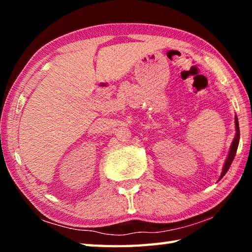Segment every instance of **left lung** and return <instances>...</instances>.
I'll list each match as a JSON object with an SVG mask.
<instances>
[{
    "label": "left lung",
    "mask_w": 252,
    "mask_h": 252,
    "mask_svg": "<svg viewBox=\"0 0 252 252\" xmlns=\"http://www.w3.org/2000/svg\"><path fill=\"white\" fill-rule=\"evenodd\" d=\"M234 123H236V135H234V139L231 143V146H230V150H229V155L227 157V159H225V162L223 164V169H222V172H221V176L220 179L222 178L227 171L230 168V165H231L232 161L234 159V156H236V152H237V149H238V144H239V139H240V130H239V122H238V118L236 117L234 118ZM219 179V180H220Z\"/></svg>",
    "instance_id": "1"
}]
</instances>
